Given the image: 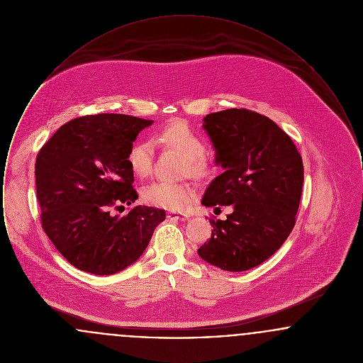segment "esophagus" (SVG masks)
I'll list each match as a JSON object with an SVG mask.
<instances>
[{"mask_svg": "<svg viewBox=\"0 0 363 363\" xmlns=\"http://www.w3.org/2000/svg\"><path fill=\"white\" fill-rule=\"evenodd\" d=\"M188 218H189V215H186V213L174 212V211L167 212V219H170V220H186Z\"/></svg>", "mask_w": 363, "mask_h": 363, "instance_id": "obj_1", "label": "esophagus"}]
</instances>
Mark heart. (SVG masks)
I'll return each instance as SVG.
<instances>
[{
	"mask_svg": "<svg viewBox=\"0 0 363 363\" xmlns=\"http://www.w3.org/2000/svg\"><path fill=\"white\" fill-rule=\"evenodd\" d=\"M154 141L167 150L184 156L182 174L203 179L211 175L215 162L206 151V141L189 123L174 121L157 132ZM128 163L132 173L144 178L152 170V151L147 141L135 143L128 154ZM194 188L189 182H155L143 191L147 204L167 211H182L194 197Z\"/></svg>",
	"mask_w": 363,
	"mask_h": 363,
	"instance_id": "heart-1",
	"label": "heart"
}]
</instances>
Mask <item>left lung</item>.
Segmentation results:
<instances>
[{
    "label": "left lung",
    "mask_w": 363,
    "mask_h": 363,
    "mask_svg": "<svg viewBox=\"0 0 363 363\" xmlns=\"http://www.w3.org/2000/svg\"><path fill=\"white\" fill-rule=\"evenodd\" d=\"M225 173L208 186L203 206H231L225 220L209 219L212 235L197 250L209 264L242 272L269 259L287 240L299 208L303 163L291 138L268 117L227 108L204 118Z\"/></svg>",
    "instance_id": "8db88e82"
}]
</instances>
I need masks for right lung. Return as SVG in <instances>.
I'll list each match as a JSON object with an SVG mask.
<instances>
[{
  "label": "right lung",
  "instance_id": "add662e5",
  "mask_svg": "<svg viewBox=\"0 0 363 363\" xmlns=\"http://www.w3.org/2000/svg\"><path fill=\"white\" fill-rule=\"evenodd\" d=\"M151 120L84 116L64 123L35 162L40 223L70 264L94 275L117 274L143 255L164 209L132 206L138 193L128 154Z\"/></svg>",
  "mask_w": 363,
  "mask_h": 363
}]
</instances>
